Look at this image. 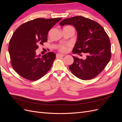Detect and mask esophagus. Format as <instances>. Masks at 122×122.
I'll list each match as a JSON object with an SVG mask.
<instances>
[{
    "instance_id": "34e87169",
    "label": "esophagus",
    "mask_w": 122,
    "mask_h": 122,
    "mask_svg": "<svg viewBox=\"0 0 122 122\" xmlns=\"http://www.w3.org/2000/svg\"><path fill=\"white\" fill-rule=\"evenodd\" d=\"M64 56V54H56V57H63Z\"/></svg>"
}]
</instances>
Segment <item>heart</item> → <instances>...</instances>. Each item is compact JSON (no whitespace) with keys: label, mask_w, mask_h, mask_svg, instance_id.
Returning <instances> with one entry per match:
<instances>
[{"label":"heart","mask_w":122,"mask_h":122,"mask_svg":"<svg viewBox=\"0 0 122 122\" xmlns=\"http://www.w3.org/2000/svg\"><path fill=\"white\" fill-rule=\"evenodd\" d=\"M69 27H71L73 28L71 26H69ZM68 46H66V45H60V46H59V47H58V50H60L61 52H66V51L68 50Z\"/></svg>","instance_id":"obj_1"}]
</instances>
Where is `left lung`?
<instances>
[{
    "label": "left lung",
    "mask_w": 122,
    "mask_h": 122,
    "mask_svg": "<svg viewBox=\"0 0 122 122\" xmlns=\"http://www.w3.org/2000/svg\"><path fill=\"white\" fill-rule=\"evenodd\" d=\"M67 24L75 27L77 32L73 53L87 54L84 60L73 56L74 62L69 66L70 71L80 79H93L104 69L111 58L108 36L97 22L81 16L66 18L60 23L61 26Z\"/></svg>",
    "instance_id": "1"
}]
</instances>
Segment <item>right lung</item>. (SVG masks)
<instances>
[{
  "instance_id": "right-lung-1",
  "label": "right lung",
  "mask_w": 122,
  "mask_h": 122,
  "mask_svg": "<svg viewBox=\"0 0 122 122\" xmlns=\"http://www.w3.org/2000/svg\"><path fill=\"white\" fill-rule=\"evenodd\" d=\"M62 18H37L20 25L15 31L9 45L10 63L14 70L23 78L37 80L52 67L56 55L49 52L36 55L39 45L47 41L50 29Z\"/></svg>"
}]
</instances>
